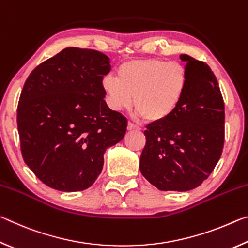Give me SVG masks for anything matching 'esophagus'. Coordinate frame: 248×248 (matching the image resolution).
<instances>
[{
	"mask_svg": "<svg viewBox=\"0 0 248 248\" xmlns=\"http://www.w3.org/2000/svg\"><path fill=\"white\" fill-rule=\"evenodd\" d=\"M128 130H130V131H134V130H136V131H140L141 128L138 127L136 124H133L132 123H128Z\"/></svg>",
	"mask_w": 248,
	"mask_h": 248,
	"instance_id": "esophagus-1",
	"label": "esophagus"
}]
</instances>
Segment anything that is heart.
I'll use <instances>...</instances> for the list:
<instances>
[{
    "instance_id": "1",
    "label": "heart",
    "mask_w": 248,
    "mask_h": 248,
    "mask_svg": "<svg viewBox=\"0 0 248 248\" xmlns=\"http://www.w3.org/2000/svg\"><path fill=\"white\" fill-rule=\"evenodd\" d=\"M187 86L185 66L162 59H141L124 62L118 78L108 74L102 89L112 110L119 111L132 105L134 115L157 123L173 114Z\"/></svg>"
}]
</instances>
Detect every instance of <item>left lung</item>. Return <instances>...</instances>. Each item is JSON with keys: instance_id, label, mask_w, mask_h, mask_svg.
Returning <instances> with one entry per match:
<instances>
[{"instance_id": "left-lung-1", "label": "left lung", "mask_w": 248, "mask_h": 248, "mask_svg": "<svg viewBox=\"0 0 248 248\" xmlns=\"http://www.w3.org/2000/svg\"><path fill=\"white\" fill-rule=\"evenodd\" d=\"M187 86L166 119L146 125L140 171L163 191H188L215 170L224 144V102L208 64L187 54Z\"/></svg>"}]
</instances>
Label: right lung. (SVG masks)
<instances>
[{
	"label": "right lung",
	"instance_id": "right-lung-1",
	"mask_svg": "<svg viewBox=\"0 0 248 248\" xmlns=\"http://www.w3.org/2000/svg\"><path fill=\"white\" fill-rule=\"evenodd\" d=\"M109 71L104 53L70 47L39 64L24 84L17 107L23 158L53 189L91 187L104 153L124 137L127 118L104 100Z\"/></svg>",
	"mask_w": 248,
	"mask_h": 248
}]
</instances>
